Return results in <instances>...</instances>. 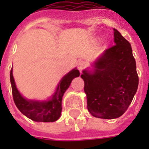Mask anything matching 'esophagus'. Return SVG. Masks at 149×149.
Returning <instances> with one entry per match:
<instances>
[{
    "instance_id": "obj_1",
    "label": "esophagus",
    "mask_w": 149,
    "mask_h": 149,
    "mask_svg": "<svg viewBox=\"0 0 149 149\" xmlns=\"http://www.w3.org/2000/svg\"><path fill=\"white\" fill-rule=\"evenodd\" d=\"M86 63L84 62V61H80V62H79L78 63V69H79V70L81 72L82 70H84V68L86 67Z\"/></svg>"
}]
</instances>
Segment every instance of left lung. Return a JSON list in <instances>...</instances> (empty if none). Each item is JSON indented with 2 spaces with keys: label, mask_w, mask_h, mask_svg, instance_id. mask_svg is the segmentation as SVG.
I'll return each mask as SVG.
<instances>
[{
  "label": "left lung",
  "mask_w": 149,
  "mask_h": 149,
  "mask_svg": "<svg viewBox=\"0 0 149 149\" xmlns=\"http://www.w3.org/2000/svg\"><path fill=\"white\" fill-rule=\"evenodd\" d=\"M114 43L94 63L92 73L84 70L87 109L96 118L113 119L127 111L139 86L131 44L113 29Z\"/></svg>",
  "instance_id": "obj_1"
}]
</instances>
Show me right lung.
Segmentation results:
<instances>
[{
    "label": "right lung",
    "instance_id": "add662e5",
    "mask_svg": "<svg viewBox=\"0 0 149 149\" xmlns=\"http://www.w3.org/2000/svg\"><path fill=\"white\" fill-rule=\"evenodd\" d=\"M79 76L78 70H72L66 74L56 89L52 100L48 101H34L24 99L17 91L13 77L12 69L10 70V79L11 84L13 100L17 109L27 118L39 122H53L59 118L62 111V100L65 91L69 88L71 82L75 77Z\"/></svg>",
    "mask_w": 149,
    "mask_h": 149
}]
</instances>
